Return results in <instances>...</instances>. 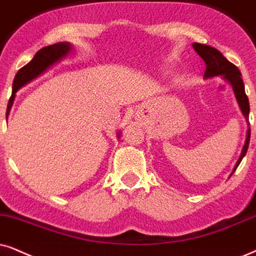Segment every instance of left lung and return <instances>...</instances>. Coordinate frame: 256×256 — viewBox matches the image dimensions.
<instances>
[{"mask_svg":"<svg viewBox=\"0 0 256 256\" xmlns=\"http://www.w3.org/2000/svg\"><path fill=\"white\" fill-rule=\"evenodd\" d=\"M194 48L197 53L200 54V56L206 62V72L204 78H212L216 76H223L224 79H227L229 82L232 84V88H234L236 99H238V105L242 113H244L246 120H247L249 125V102L248 96L244 92V80L241 78V72L234 64H232L230 61H228L224 56H222V53L216 48L208 46V44H202L198 42H195L192 44ZM249 140H250V128H248L247 131V137H246V143L242 148L241 156L238 158V163L232 170V174H234V171L238 169V164L241 163L242 158L244 157V154H247L248 146H249Z\"/></svg>","mask_w":256,"mask_h":256,"instance_id":"1","label":"left lung"}]
</instances>
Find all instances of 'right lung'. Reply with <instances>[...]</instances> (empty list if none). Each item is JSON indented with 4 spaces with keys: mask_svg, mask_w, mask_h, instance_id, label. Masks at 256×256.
Returning <instances> with one entry per match:
<instances>
[{
    "mask_svg": "<svg viewBox=\"0 0 256 256\" xmlns=\"http://www.w3.org/2000/svg\"><path fill=\"white\" fill-rule=\"evenodd\" d=\"M72 50V46L67 42H59V44H50V46L41 48L40 50L35 54L33 59L18 70L16 73L14 82H12V93L10 99L8 102L7 106V113L6 116L8 117V113L10 111L12 102H14L15 93L21 88L22 86H24L26 84L35 79V78L40 76L41 73H44L48 67L52 66L53 64H56V61H59L61 58L66 56V54H68V52Z\"/></svg>",
    "mask_w": 256,
    "mask_h": 256,
    "instance_id": "add662e5",
    "label": "right lung"
}]
</instances>
